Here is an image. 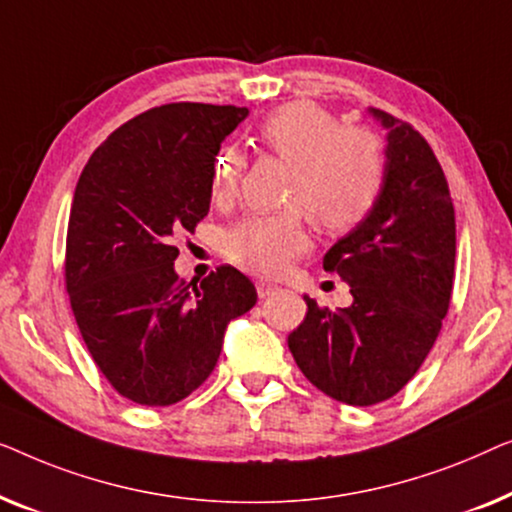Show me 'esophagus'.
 Instances as JSON below:
<instances>
[{"label":"esophagus","instance_id":"esophagus-1","mask_svg":"<svg viewBox=\"0 0 512 512\" xmlns=\"http://www.w3.org/2000/svg\"><path fill=\"white\" fill-rule=\"evenodd\" d=\"M255 287H257V294H259V297H262V299L269 297V294H273V292L278 290V285H273L271 280H264V278H259L257 283H255Z\"/></svg>","mask_w":512,"mask_h":512}]
</instances>
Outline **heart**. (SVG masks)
<instances>
[{
  "mask_svg": "<svg viewBox=\"0 0 512 512\" xmlns=\"http://www.w3.org/2000/svg\"><path fill=\"white\" fill-rule=\"evenodd\" d=\"M259 141L294 164L285 204L276 215H250L229 229L222 250L236 266L278 273L308 246V218L322 232L345 234L373 211L385 183V150L366 129H343L336 115L311 102L285 104L259 125ZM241 150L222 146L211 167V194L225 204L243 178Z\"/></svg>",
  "mask_w": 512,
  "mask_h": 512,
  "instance_id": "1",
  "label": "heart"
}]
</instances>
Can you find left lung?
<instances>
[{"label":"left lung","mask_w":512,"mask_h":512,"mask_svg":"<svg viewBox=\"0 0 512 512\" xmlns=\"http://www.w3.org/2000/svg\"><path fill=\"white\" fill-rule=\"evenodd\" d=\"M387 132L385 183L373 211L325 255L350 285L348 308L308 313L287 336L301 373L327 397L373 406L420 369L448 313L455 208L434 150L408 122L369 109Z\"/></svg>","instance_id":"left-lung-1"}]
</instances>
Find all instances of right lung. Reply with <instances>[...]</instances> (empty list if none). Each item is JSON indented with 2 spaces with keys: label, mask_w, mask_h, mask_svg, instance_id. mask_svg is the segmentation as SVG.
<instances>
[{
  "label": "right lung",
  "mask_w": 512,
  "mask_h": 512,
  "mask_svg": "<svg viewBox=\"0 0 512 512\" xmlns=\"http://www.w3.org/2000/svg\"><path fill=\"white\" fill-rule=\"evenodd\" d=\"M246 106L178 102L136 115L78 178L67 229V292L92 359L122 397L171 406L218 364L227 325L257 292L234 266L178 278L174 236L211 208L220 143Z\"/></svg>",
  "instance_id": "1"
}]
</instances>
